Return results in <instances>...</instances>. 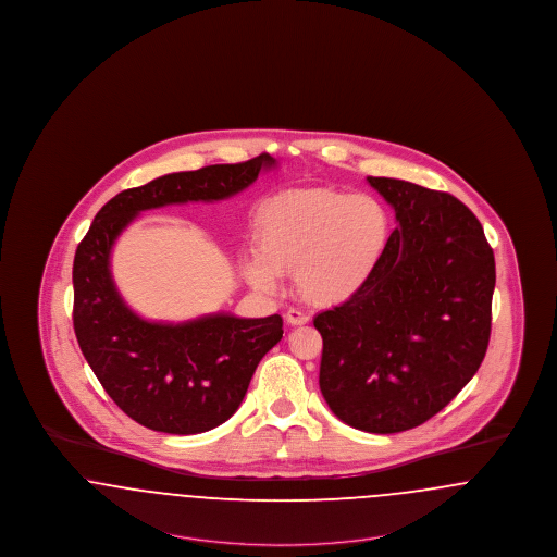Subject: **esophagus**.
Masks as SVG:
<instances>
[{
  "instance_id": "1",
  "label": "esophagus",
  "mask_w": 557,
  "mask_h": 557,
  "mask_svg": "<svg viewBox=\"0 0 557 557\" xmlns=\"http://www.w3.org/2000/svg\"><path fill=\"white\" fill-rule=\"evenodd\" d=\"M286 321L290 323V325H305L309 318L305 315V313H300V311H296V309H290L288 313H286Z\"/></svg>"
}]
</instances>
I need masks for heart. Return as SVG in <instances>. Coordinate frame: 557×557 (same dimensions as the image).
Listing matches in <instances>:
<instances>
[{"label":"heart","mask_w":557,"mask_h":557,"mask_svg":"<svg viewBox=\"0 0 557 557\" xmlns=\"http://www.w3.org/2000/svg\"><path fill=\"white\" fill-rule=\"evenodd\" d=\"M391 214L370 194L334 187L288 189L269 198L255 221L257 259L248 284L277 290L292 273L296 294L313 307H338L368 286L391 239Z\"/></svg>","instance_id":"heart-1"}]
</instances>
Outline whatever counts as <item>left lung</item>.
Instances as JSON below:
<instances>
[{"label": "left lung", "instance_id": "obj_1", "mask_svg": "<svg viewBox=\"0 0 557 557\" xmlns=\"http://www.w3.org/2000/svg\"><path fill=\"white\" fill-rule=\"evenodd\" d=\"M398 227L370 284L313 319L319 388L338 420L395 434L424 424L476 373L491 338L495 257L447 191L368 177Z\"/></svg>", "mask_w": 557, "mask_h": 557}]
</instances>
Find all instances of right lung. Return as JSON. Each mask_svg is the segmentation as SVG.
I'll list each match as a JSON object with an SVG mask.
<instances>
[{
  "label": "right lung",
  "mask_w": 557,
  "mask_h": 557,
  "mask_svg": "<svg viewBox=\"0 0 557 557\" xmlns=\"http://www.w3.org/2000/svg\"><path fill=\"white\" fill-rule=\"evenodd\" d=\"M275 164L261 154L125 189L108 200L81 239L73 263V325L81 352L110 398L137 424L166 434H200L230 420L259 361L282 341L284 321L227 313L184 323L146 321L112 282L114 242L141 211L230 198Z\"/></svg>",
  "instance_id": "obj_1"
}]
</instances>
